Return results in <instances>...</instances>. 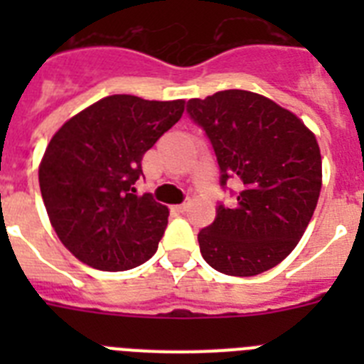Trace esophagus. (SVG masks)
Segmentation results:
<instances>
[{"mask_svg":"<svg viewBox=\"0 0 364 364\" xmlns=\"http://www.w3.org/2000/svg\"><path fill=\"white\" fill-rule=\"evenodd\" d=\"M189 204H191V200H184L182 204L175 205V211H178V213H184V211L189 210Z\"/></svg>","mask_w":364,"mask_h":364,"instance_id":"1","label":"esophagus"}]
</instances>
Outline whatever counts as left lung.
I'll use <instances>...</instances> for the list:
<instances>
[{"label": "left lung", "instance_id": "left-lung-1", "mask_svg": "<svg viewBox=\"0 0 364 364\" xmlns=\"http://www.w3.org/2000/svg\"><path fill=\"white\" fill-rule=\"evenodd\" d=\"M188 112L213 144L220 184L235 178L240 188L237 204L218 205L198 233L202 257L235 277L268 272L294 252L319 200L317 138L297 114L252 91L193 98Z\"/></svg>", "mask_w": 364, "mask_h": 364}]
</instances>
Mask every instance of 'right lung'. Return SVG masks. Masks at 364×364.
Returning <instances> with one entry per match:
<instances>
[{
    "label": "right lung",
    "instance_id": "right-lung-1",
    "mask_svg": "<svg viewBox=\"0 0 364 364\" xmlns=\"http://www.w3.org/2000/svg\"><path fill=\"white\" fill-rule=\"evenodd\" d=\"M186 100L133 95L98 100L50 138L38 169L58 239L83 264L124 272L149 260L167 226V205L134 195L142 159L182 118Z\"/></svg>",
    "mask_w": 364,
    "mask_h": 364
}]
</instances>
